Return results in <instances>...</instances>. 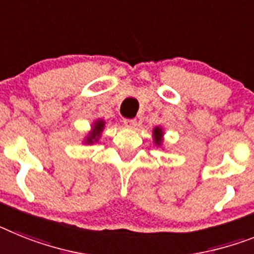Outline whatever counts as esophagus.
Segmentation results:
<instances>
[{
  "mask_svg": "<svg viewBox=\"0 0 254 254\" xmlns=\"http://www.w3.org/2000/svg\"><path fill=\"white\" fill-rule=\"evenodd\" d=\"M124 124H125V127L134 129L137 127V120L135 119H124Z\"/></svg>",
  "mask_w": 254,
  "mask_h": 254,
  "instance_id": "esophagus-1",
  "label": "esophagus"
}]
</instances>
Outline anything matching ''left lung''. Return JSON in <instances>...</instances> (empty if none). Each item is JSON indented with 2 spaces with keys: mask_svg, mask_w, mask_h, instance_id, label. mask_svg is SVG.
I'll list each match as a JSON object with an SVG mask.
<instances>
[{
  "mask_svg": "<svg viewBox=\"0 0 254 254\" xmlns=\"http://www.w3.org/2000/svg\"><path fill=\"white\" fill-rule=\"evenodd\" d=\"M161 135H163L161 129L156 127V129L153 130V137H155V142H156V143H160V142H161Z\"/></svg>",
  "mask_w": 254,
  "mask_h": 254,
  "instance_id": "obj_1",
  "label": "left lung"
}]
</instances>
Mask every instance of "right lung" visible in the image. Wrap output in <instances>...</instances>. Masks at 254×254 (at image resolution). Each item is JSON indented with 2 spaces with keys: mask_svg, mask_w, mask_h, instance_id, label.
I'll return each instance as SVG.
<instances>
[{
  "mask_svg": "<svg viewBox=\"0 0 254 254\" xmlns=\"http://www.w3.org/2000/svg\"><path fill=\"white\" fill-rule=\"evenodd\" d=\"M103 129V121H97L94 127V131L90 134V137L87 138V142H93V140H97L98 135H99V131Z\"/></svg>",
  "mask_w": 254,
  "mask_h": 254,
  "instance_id": "1",
  "label": "right lung"
}]
</instances>
